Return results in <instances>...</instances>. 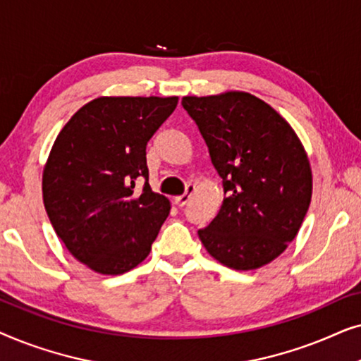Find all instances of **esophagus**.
Returning a JSON list of instances; mask_svg holds the SVG:
<instances>
[{
    "mask_svg": "<svg viewBox=\"0 0 361 361\" xmlns=\"http://www.w3.org/2000/svg\"><path fill=\"white\" fill-rule=\"evenodd\" d=\"M194 187H192V185H189V187H187V189H185V194L184 195H180V197H176V199H174V204L177 205V207H184V205H187V202H189L190 200V197L192 195H194Z\"/></svg>",
    "mask_w": 361,
    "mask_h": 361,
    "instance_id": "34e87169",
    "label": "esophagus"
}]
</instances>
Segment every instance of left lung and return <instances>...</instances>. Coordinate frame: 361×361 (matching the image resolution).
I'll return each instance as SVG.
<instances>
[{"label": "left lung", "mask_w": 361, "mask_h": 361, "mask_svg": "<svg viewBox=\"0 0 361 361\" xmlns=\"http://www.w3.org/2000/svg\"><path fill=\"white\" fill-rule=\"evenodd\" d=\"M197 123L224 202L199 238L226 268L258 269L295 238L312 197V169L293 126L268 103L246 92L184 97Z\"/></svg>", "instance_id": "left-lung-1"}]
</instances>
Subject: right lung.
Masks as SVG:
<instances>
[{"instance_id":"right-lung-1","label":"right lung","mask_w":361,"mask_h":361,"mask_svg":"<svg viewBox=\"0 0 361 361\" xmlns=\"http://www.w3.org/2000/svg\"><path fill=\"white\" fill-rule=\"evenodd\" d=\"M177 97H98L66 123L42 171V199L59 238L87 268L116 276L149 255L171 202L147 184L146 145ZM147 179L141 195L134 185Z\"/></svg>"}]
</instances>
